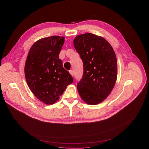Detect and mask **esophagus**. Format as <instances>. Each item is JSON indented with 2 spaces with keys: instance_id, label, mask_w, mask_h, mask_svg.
<instances>
[{
  "instance_id": "esophagus-1",
  "label": "esophagus",
  "mask_w": 149,
  "mask_h": 149,
  "mask_svg": "<svg viewBox=\"0 0 149 149\" xmlns=\"http://www.w3.org/2000/svg\"><path fill=\"white\" fill-rule=\"evenodd\" d=\"M69 73H70V75H71V76H72V77H73V76H74V72H73V70H69Z\"/></svg>"
}]
</instances>
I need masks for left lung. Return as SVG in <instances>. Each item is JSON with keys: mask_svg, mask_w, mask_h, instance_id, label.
<instances>
[{"mask_svg": "<svg viewBox=\"0 0 149 149\" xmlns=\"http://www.w3.org/2000/svg\"><path fill=\"white\" fill-rule=\"evenodd\" d=\"M74 45L84 68L82 79L77 84L78 92L86 104H98L110 94L116 81L115 51L105 38L91 33L76 36Z\"/></svg>", "mask_w": 149, "mask_h": 149, "instance_id": "1", "label": "left lung"}]
</instances>
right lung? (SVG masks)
Masks as SVG:
<instances>
[{"label":"right lung","mask_w":149,"mask_h":149,"mask_svg":"<svg viewBox=\"0 0 149 149\" xmlns=\"http://www.w3.org/2000/svg\"><path fill=\"white\" fill-rule=\"evenodd\" d=\"M64 42L65 37L56 36L40 39L31 47L25 62L29 88L37 99L48 105L57 102L67 86L73 82L59 59Z\"/></svg>","instance_id":"obj_1"}]
</instances>
